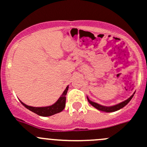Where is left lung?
<instances>
[{"label": "left lung", "instance_id": "1", "mask_svg": "<svg viewBox=\"0 0 147 147\" xmlns=\"http://www.w3.org/2000/svg\"><path fill=\"white\" fill-rule=\"evenodd\" d=\"M134 95L131 96L129 98H127V99L125 100V101L120 103V104H118V105H115V106H112V107L102 106V105H98V104H97V103L94 102V101H91L88 98V97H87V98H88V102L90 103V105H92L93 107H94L95 108H96V109H98V110L104 111V112H115V111H117V110H119V109H122L123 107H124L127 104H128V102L131 101V98H132L133 96H134Z\"/></svg>", "mask_w": 147, "mask_h": 147}]
</instances>
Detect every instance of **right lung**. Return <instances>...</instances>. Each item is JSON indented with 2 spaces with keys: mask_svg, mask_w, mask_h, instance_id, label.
Here are the masks:
<instances>
[{
  "mask_svg": "<svg viewBox=\"0 0 147 147\" xmlns=\"http://www.w3.org/2000/svg\"><path fill=\"white\" fill-rule=\"evenodd\" d=\"M68 88H69V86H67L66 88V89L63 92L62 95L59 98L58 101L55 104H53V105H51V106L45 107H33L27 106V105H24V103L22 102L21 101H20V102L27 109L32 111L34 113L37 114V115H40V116H42V117H49V116H51V115H55V114L61 112L64 109L66 104V95H67V90H68Z\"/></svg>",
  "mask_w": 147,
  "mask_h": 147,
  "instance_id": "add662e5",
  "label": "right lung"
}]
</instances>
